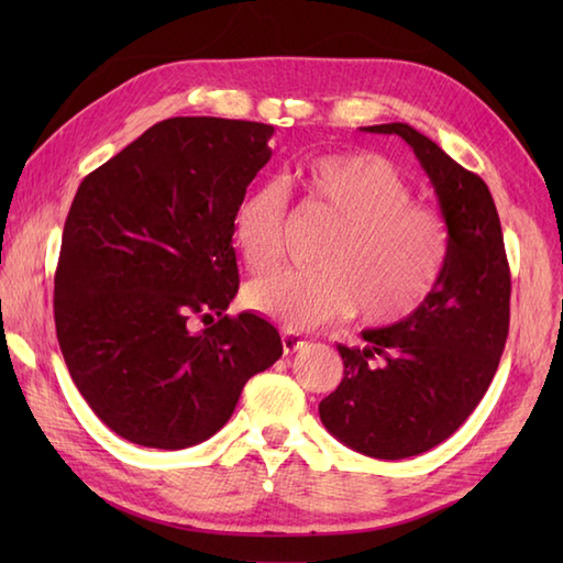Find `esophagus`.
Returning <instances> with one entry per match:
<instances>
[{
	"instance_id": "1",
	"label": "esophagus",
	"mask_w": 563,
	"mask_h": 563,
	"mask_svg": "<svg viewBox=\"0 0 563 563\" xmlns=\"http://www.w3.org/2000/svg\"><path fill=\"white\" fill-rule=\"evenodd\" d=\"M305 343H307V341H305L302 333H297V331H292V329H283V349H285V353L300 351Z\"/></svg>"
}]
</instances>
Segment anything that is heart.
I'll return each instance as SVG.
<instances>
[{"mask_svg":"<svg viewBox=\"0 0 563 563\" xmlns=\"http://www.w3.org/2000/svg\"><path fill=\"white\" fill-rule=\"evenodd\" d=\"M288 186L339 218L319 268H280L246 288L251 309L290 329H312L361 312L394 324L421 307L445 273L450 230L435 210L418 206L411 186L375 154H327L288 176ZM288 200L278 186H258L236 202L232 239L251 271L283 254Z\"/></svg>","mask_w":563,"mask_h":563,"instance_id":"obj_1","label":"heart"}]
</instances>
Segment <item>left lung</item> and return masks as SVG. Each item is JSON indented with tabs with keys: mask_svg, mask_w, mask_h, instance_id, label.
I'll return each instance as SVG.
<instances>
[{
	"mask_svg": "<svg viewBox=\"0 0 563 563\" xmlns=\"http://www.w3.org/2000/svg\"><path fill=\"white\" fill-rule=\"evenodd\" d=\"M399 135L435 188L450 258L433 295L397 324L339 343L343 379L319 404L321 423L351 450L404 460L440 445L492 385L510 321V271L492 190L406 123L363 128Z\"/></svg>",
	"mask_w": 563,
	"mask_h": 563,
	"instance_id": "1",
	"label": "left lung"
}]
</instances>
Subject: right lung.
<instances>
[{
	"mask_svg": "<svg viewBox=\"0 0 563 563\" xmlns=\"http://www.w3.org/2000/svg\"><path fill=\"white\" fill-rule=\"evenodd\" d=\"M273 125L169 118L77 188L55 273L69 375L113 433L184 450L230 421L242 389L283 355L239 290L232 212L271 159ZM219 314V321L211 319ZM202 316L209 327L190 332Z\"/></svg>",
	"mask_w": 563,
	"mask_h": 563,
	"instance_id": "obj_1",
	"label": "right lung"
}]
</instances>
